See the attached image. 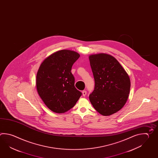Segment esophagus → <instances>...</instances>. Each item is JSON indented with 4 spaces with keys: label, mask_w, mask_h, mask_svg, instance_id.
<instances>
[{
    "label": "esophagus",
    "mask_w": 158,
    "mask_h": 158,
    "mask_svg": "<svg viewBox=\"0 0 158 158\" xmlns=\"http://www.w3.org/2000/svg\"><path fill=\"white\" fill-rule=\"evenodd\" d=\"M82 94H83V96H86V94H87V91L85 90H83V91H82Z\"/></svg>",
    "instance_id": "34e87169"
}]
</instances>
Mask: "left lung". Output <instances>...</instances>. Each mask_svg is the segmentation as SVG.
I'll list each match as a JSON object with an SVG mask.
<instances>
[{
	"instance_id": "1",
	"label": "left lung",
	"mask_w": 158,
	"mask_h": 158,
	"mask_svg": "<svg viewBox=\"0 0 158 158\" xmlns=\"http://www.w3.org/2000/svg\"><path fill=\"white\" fill-rule=\"evenodd\" d=\"M95 85L89 100L97 112L109 116L119 111L129 96L128 74L116 58L106 53L89 56Z\"/></svg>"
}]
</instances>
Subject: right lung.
Segmentation results:
<instances>
[{
	"instance_id": "right-lung-1",
	"label": "right lung",
	"mask_w": 158,
	"mask_h": 158,
	"mask_svg": "<svg viewBox=\"0 0 158 158\" xmlns=\"http://www.w3.org/2000/svg\"><path fill=\"white\" fill-rule=\"evenodd\" d=\"M80 55L63 49L42 62L36 74L38 93L45 105L55 113L67 112L76 104L81 93L75 87L71 68Z\"/></svg>"
}]
</instances>
